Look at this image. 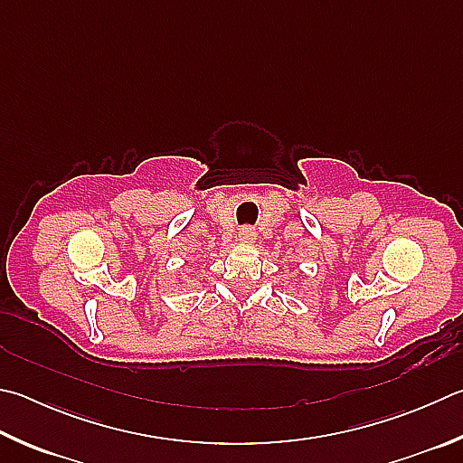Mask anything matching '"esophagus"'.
Returning a JSON list of instances; mask_svg holds the SVG:
<instances>
[{"mask_svg":"<svg viewBox=\"0 0 463 463\" xmlns=\"http://www.w3.org/2000/svg\"><path fill=\"white\" fill-rule=\"evenodd\" d=\"M255 229H250V226H242V229L239 231V241L242 242V245H250V242H255Z\"/></svg>","mask_w":463,"mask_h":463,"instance_id":"34e87169","label":"esophagus"}]
</instances>
